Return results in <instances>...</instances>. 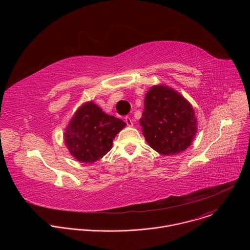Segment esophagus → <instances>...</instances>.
Listing matches in <instances>:
<instances>
[{
    "label": "esophagus",
    "mask_w": 250,
    "mask_h": 250,
    "mask_svg": "<svg viewBox=\"0 0 250 250\" xmlns=\"http://www.w3.org/2000/svg\"><path fill=\"white\" fill-rule=\"evenodd\" d=\"M125 122L126 123V125H128V126H132V120L128 117V116H126L125 118Z\"/></svg>",
    "instance_id": "1"
}]
</instances>
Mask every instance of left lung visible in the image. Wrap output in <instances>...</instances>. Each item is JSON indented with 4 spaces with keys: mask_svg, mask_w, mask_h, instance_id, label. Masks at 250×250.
Masks as SVG:
<instances>
[{
    "mask_svg": "<svg viewBox=\"0 0 250 250\" xmlns=\"http://www.w3.org/2000/svg\"><path fill=\"white\" fill-rule=\"evenodd\" d=\"M139 124L147 144L163 155L187 149L197 131L192 105L176 91L161 85L147 92Z\"/></svg>",
    "mask_w": 250,
    "mask_h": 250,
    "instance_id": "left-lung-1",
    "label": "left lung"
}]
</instances>
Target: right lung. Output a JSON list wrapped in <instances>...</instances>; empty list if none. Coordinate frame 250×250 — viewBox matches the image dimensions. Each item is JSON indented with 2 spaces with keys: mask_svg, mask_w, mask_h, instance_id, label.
Instances as JSON below:
<instances>
[{
  "mask_svg": "<svg viewBox=\"0 0 250 250\" xmlns=\"http://www.w3.org/2000/svg\"><path fill=\"white\" fill-rule=\"evenodd\" d=\"M125 126L123 120L105 115L90 102L71 120L64 133L65 145L77 160L93 163L111 150L115 136Z\"/></svg>",
  "mask_w": 250,
  "mask_h": 250,
  "instance_id": "1",
  "label": "right lung"
}]
</instances>
